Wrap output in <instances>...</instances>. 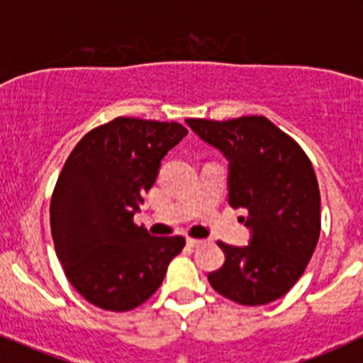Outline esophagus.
Returning <instances> with one entry per match:
<instances>
[{
    "label": "esophagus",
    "mask_w": 363,
    "mask_h": 363,
    "mask_svg": "<svg viewBox=\"0 0 363 363\" xmlns=\"http://www.w3.org/2000/svg\"><path fill=\"white\" fill-rule=\"evenodd\" d=\"M186 242H188V246H191V248H196V246L202 245L203 239H193V238H188V239H186Z\"/></svg>",
    "instance_id": "esophagus-1"
}]
</instances>
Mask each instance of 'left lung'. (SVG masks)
<instances>
[{"mask_svg":"<svg viewBox=\"0 0 363 363\" xmlns=\"http://www.w3.org/2000/svg\"><path fill=\"white\" fill-rule=\"evenodd\" d=\"M186 124L228 161V203L248 211L246 246L218 242L223 266L207 275L216 293L241 305L282 298L303 275L321 232V196L301 147L260 115Z\"/></svg>","mask_w":363,"mask_h":363,"instance_id":"obj_1","label":"left lung"}]
</instances>
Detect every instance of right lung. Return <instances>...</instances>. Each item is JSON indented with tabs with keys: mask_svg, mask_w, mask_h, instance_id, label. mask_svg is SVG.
I'll use <instances>...</instances> for the list:
<instances>
[{
	"mask_svg": "<svg viewBox=\"0 0 363 363\" xmlns=\"http://www.w3.org/2000/svg\"><path fill=\"white\" fill-rule=\"evenodd\" d=\"M188 129L121 117L77 142L51 199L56 255L74 289L104 311L149 300L182 252L181 235L156 238L133 223L163 157Z\"/></svg>",
	"mask_w": 363,
	"mask_h": 363,
	"instance_id": "obj_1",
	"label": "right lung"
}]
</instances>
